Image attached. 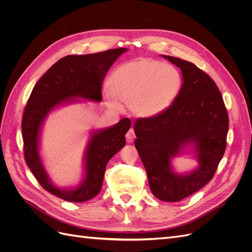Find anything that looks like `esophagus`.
Wrapping results in <instances>:
<instances>
[{"label":"esophagus","mask_w":252,"mask_h":252,"mask_svg":"<svg viewBox=\"0 0 252 252\" xmlns=\"http://www.w3.org/2000/svg\"><path fill=\"white\" fill-rule=\"evenodd\" d=\"M135 139V134H134V131L133 129H129L128 132L126 133V141L128 143H132Z\"/></svg>","instance_id":"obj_1"}]
</instances>
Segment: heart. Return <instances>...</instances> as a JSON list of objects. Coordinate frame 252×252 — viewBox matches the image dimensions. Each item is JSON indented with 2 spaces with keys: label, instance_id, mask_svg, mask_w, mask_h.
Instances as JSON below:
<instances>
[{
  "label": "heart",
  "instance_id": "b5f03b06",
  "mask_svg": "<svg viewBox=\"0 0 252 252\" xmlns=\"http://www.w3.org/2000/svg\"><path fill=\"white\" fill-rule=\"evenodd\" d=\"M182 88V77L175 67L151 58H139L121 64L108 80L104 94L110 108L127 104L133 116L149 119L168 109Z\"/></svg>",
  "mask_w": 252,
  "mask_h": 252
}]
</instances>
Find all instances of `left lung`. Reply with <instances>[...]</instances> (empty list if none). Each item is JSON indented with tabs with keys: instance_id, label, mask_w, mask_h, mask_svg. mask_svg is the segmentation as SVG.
I'll use <instances>...</instances> for the list:
<instances>
[{
	"instance_id": "1",
	"label": "left lung",
	"mask_w": 252,
	"mask_h": 252,
	"mask_svg": "<svg viewBox=\"0 0 252 252\" xmlns=\"http://www.w3.org/2000/svg\"><path fill=\"white\" fill-rule=\"evenodd\" d=\"M164 58L182 70L181 91L163 113L136 120L134 145L152 194L164 202H179L213 178L226 149L229 120L223 96L207 73L188 61ZM189 143L196 147L199 167L185 176L174 174L170 158Z\"/></svg>"
}]
</instances>
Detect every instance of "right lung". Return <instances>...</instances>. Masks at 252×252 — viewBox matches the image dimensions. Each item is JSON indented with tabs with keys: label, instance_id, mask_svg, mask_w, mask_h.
I'll return each mask as SVG.
<instances>
[{
	"label": "right lung",
	"instance_id": "obj_1",
	"mask_svg": "<svg viewBox=\"0 0 252 252\" xmlns=\"http://www.w3.org/2000/svg\"><path fill=\"white\" fill-rule=\"evenodd\" d=\"M126 48L110 49L93 55L67 56L59 60L36 82L22 118L24 158L39 184L64 201L82 203L101 191L106 165L125 146L129 119L104 130L93 132L85 155V179L74 189H61L50 182L39 155V133L45 118L60 104L72 97L101 102L102 84L106 73Z\"/></svg>",
	"mask_w": 252,
	"mask_h": 252
}]
</instances>
